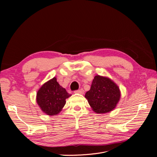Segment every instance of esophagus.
<instances>
[{
  "instance_id": "1",
  "label": "esophagus",
  "mask_w": 157,
  "mask_h": 157,
  "mask_svg": "<svg viewBox=\"0 0 157 157\" xmlns=\"http://www.w3.org/2000/svg\"><path fill=\"white\" fill-rule=\"evenodd\" d=\"M75 94H83L84 93V90L83 89H80V90H75L74 92Z\"/></svg>"
}]
</instances>
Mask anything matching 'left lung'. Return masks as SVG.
I'll list each match as a JSON object with an SVG mask.
<instances>
[{
	"label": "left lung",
	"mask_w": 157,
	"mask_h": 157,
	"mask_svg": "<svg viewBox=\"0 0 157 157\" xmlns=\"http://www.w3.org/2000/svg\"><path fill=\"white\" fill-rule=\"evenodd\" d=\"M85 98L97 113H105L115 108L120 98L118 86L108 78L95 76Z\"/></svg>",
	"instance_id": "8db88e82"
}]
</instances>
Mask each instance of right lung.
Returning <instances> with one entry per match:
<instances>
[{"mask_svg":"<svg viewBox=\"0 0 157 157\" xmlns=\"http://www.w3.org/2000/svg\"><path fill=\"white\" fill-rule=\"evenodd\" d=\"M71 95L62 87L56 78L48 81L39 90L37 93V103L42 111L48 115L59 113L65 104V99Z\"/></svg>","mask_w":157,"mask_h":157,"instance_id":"right-lung-1","label":"right lung"}]
</instances>
